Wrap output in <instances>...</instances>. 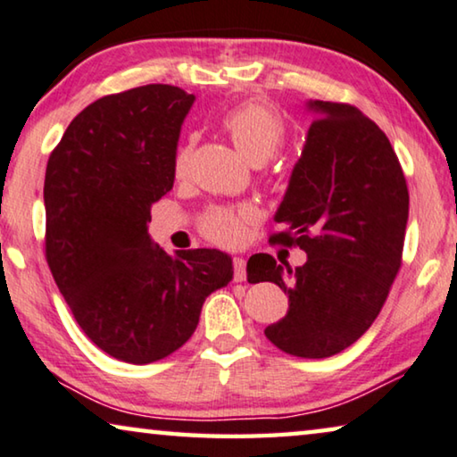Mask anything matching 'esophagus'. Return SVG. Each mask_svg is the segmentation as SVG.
I'll return each instance as SVG.
<instances>
[{
	"label": "esophagus",
	"mask_w": 457,
	"mask_h": 457,
	"mask_svg": "<svg viewBox=\"0 0 457 457\" xmlns=\"http://www.w3.org/2000/svg\"><path fill=\"white\" fill-rule=\"evenodd\" d=\"M234 281H246V261L244 258H234Z\"/></svg>",
	"instance_id": "obj_1"
}]
</instances>
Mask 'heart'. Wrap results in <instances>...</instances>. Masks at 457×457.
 Here are the masks:
<instances>
[{
    "instance_id": "1",
    "label": "heart",
    "mask_w": 457,
    "mask_h": 457,
    "mask_svg": "<svg viewBox=\"0 0 457 457\" xmlns=\"http://www.w3.org/2000/svg\"><path fill=\"white\" fill-rule=\"evenodd\" d=\"M221 125L244 158L254 166L269 162L285 141V120L281 114L258 102L231 108ZM190 158H193V139L188 137L174 154L172 168L176 179L187 176ZM252 221H254V211L250 207H213L201 217V231L211 242L234 246L246 237Z\"/></svg>"
}]
</instances>
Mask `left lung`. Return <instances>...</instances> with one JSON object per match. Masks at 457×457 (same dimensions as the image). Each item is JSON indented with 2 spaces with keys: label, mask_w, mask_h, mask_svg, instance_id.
<instances>
[{
  "label": "left lung",
  "mask_w": 457,
  "mask_h": 457,
  "mask_svg": "<svg viewBox=\"0 0 457 457\" xmlns=\"http://www.w3.org/2000/svg\"><path fill=\"white\" fill-rule=\"evenodd\" d=\"M302 158L270 244L308 254L291 270L270 254L248 261V281H270L289 295L285 318L264 335L303 359L345 351L373 324L403 267L408 187L386 133L359 108L314 100Z\"/></svg>",
  "instance_id": "left-lung-1"
}]
</instances>
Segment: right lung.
Returning <instances> with one entry per match:
<instances>
[{
	"label": "right lung",
	"mask_w": 457,
	"mask_h": 457,
	"mask_svg": "<svg viewBox=\"0 0 457 457\" xmlns=\"http://www.w3.org/2000/svg\"><path fill=\"white\" fill-rule=\"evenodd\" d=\"M195 96L168 84L86 106L45 174V256L79 328L108 355L145 365L179 351L209 294L231 281L226 252L172 258L147 234L154 203L174 185L180 125Z\"/></svg>",
	"instance_id": "add662e5"
}]
</instances>
